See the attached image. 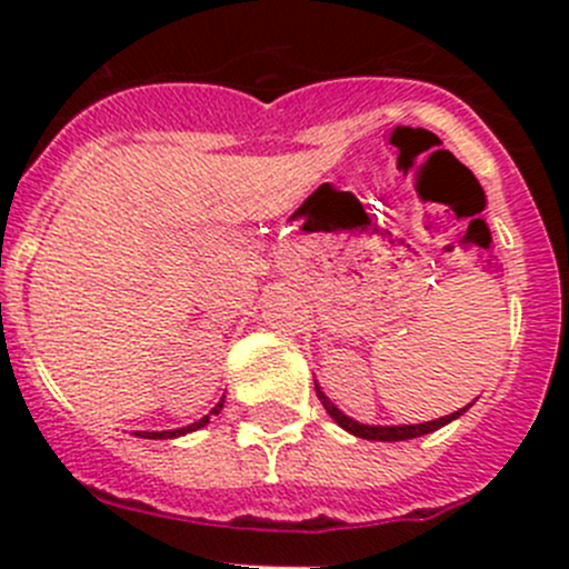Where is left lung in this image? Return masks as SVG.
I'll return each mask as SVG.
<instances>
[{"label":"left lung","instance_id":"1","mask_svg":"<svg viewBox=\"0 0 569 569\" xmlns=\"http://www.w3.org/2000/svg\"><path fill=\"white\" fill-rule=\"evenodd\" d=\"M317 396L321 399V405H325L327 416L332 418V421L338 423L341 429H347L349 435H355V438H363V440H382V443H393V440H410V438H421V435H429L435 432V429L446 427V423H451L455 418H460L465 410H468L473 401H470L468 407H462V410L451 412V416H443V418H435V421H423V423H401V427H371V423H360L355 421V418L343 416L341 410H338L336 405H332L330 399H327L325 391L317 386Z\"/></svg>","mask_w":569,"mask_h":569}]
</instances>
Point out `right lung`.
<instances>
[{
  "label": "right lung",
  "instance_id": "right-lung-1",
  "mask_svg": "<svg viewBox=\"0 0 569 569\" xmlns=\"http://www.w3.org/2000/svg\"><path fill=\"white\" fill-rule=\"evenodd\" d=\"M222 401H226V396H222V399L217 401L214 407H211L209 416H203V418H200V421L189 423V427H181V429H168V432H134V435H137V438H148V440H170V438H181V435L194 432V429L206 427V423H209V418H211V416H217V412L222 410Z\"/></svg>",
  "mask_w": 569,
  "mask_h": 569
}]
</instances>
